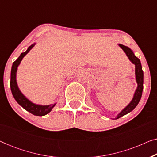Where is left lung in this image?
Masks as SVG:
<instances>
[{
    "label": "left lung",
    "mask_w": 157,
    "mask_h": 157,
    "mask_svg": "<svg viewBox=\"0 0 157 157\" xmlns=\"http://www.w3.org/2000/svg\"><path fill=\"white\" fill-rule=\"evenodd\" d=\"M119 46L123 49L124 52L126 53V56H127L128 59L132 62L135 65V75H136V80L138 86L135 91L134 97L128 106H126L119 114L117 115V118L115 119H119V118L123 117V116L127 114L129 112H131L132 110H134L137 105H138L139 101L141 99V95H142L143 91V83H144V73L142 71V67H141V64L138 58L134 55V53L131 49L127 46H124L122 44H119Z\"/></svg>",
    "instance_id": "1"
}]
</instances>
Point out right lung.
<instances>
[{
    "mask_svg": "<svg viewBox=\"0 0 157 157\" xmlns=\"http://www.w3.org/2000/svg\"><path fill=\"white\" fill-rule=\"evenodd\" d=\"M36 44H33L31 46H29L26 51L24 53H22L20 55L16 61H15L13 63L12 68H11V73H10V89H11V92L13 96L18 104L23 107V109H25L27 111L31 113L32 114L35 116H42L46 115L50 111L52 110V109L55 106L56 104H50V105H46V106H42V105H38L36 104L32 103L31 101H29L23 94L21 93L20 90H19L18 85H17L16 82V72L17 69H18V66L20 64L21 61H22L23 58L33 48V47L35 46Z\"/></svg>",
    "mask_w": 157,
    "mask_h": 157,
    "instance_id": "add662e5",
    "label": "right lung"
}]
</instances>
